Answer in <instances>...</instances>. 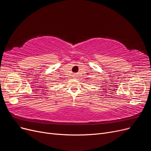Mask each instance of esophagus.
Segmentation results:
<instances>
[{
  "label": "esophagus",
  "mask_w": 151,
  "mask_h": 151,
  "mask_svg": "<svg viewBox=\"0 0 151 151\" xmlns=\"http://www.w3.org/2000/svg\"><path fill=\"white\" fill-rule=\"evenodd\" d=\"M75 75H76V74H75ZM74 76H76V75H74Z\"/></svg>",
  "instance_id": "34e87169"
}]
</instances>
